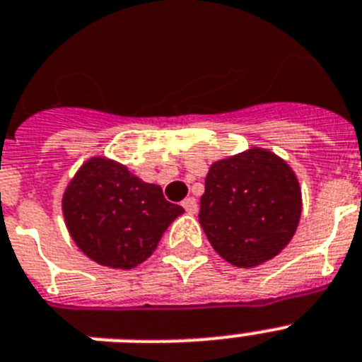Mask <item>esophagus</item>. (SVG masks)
Listing matches in <instances>:
<instances>
[{"label":"esophagus","instance_id":"esophagus-1","mask_svg":"<svg viewBox=\"0 0 362 362\" xmlns=\"http://www.w3.org/2000/svg\"><path fill=\"white\" fill-rule=\"evenodd\" d=\"M181 205H183V209L188 212V214H196V212H197L196 197H187V199H185V202L181 203Z\"/></svg>","mask_w":362,"mask_h":362}]
</instances>
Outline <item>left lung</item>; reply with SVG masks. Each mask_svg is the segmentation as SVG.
<instances>
[{"label": "left lung", "instance_id": "1", "mask_svg": "<svg viewBox=\"0 0 362 362\" xmlns=\"http://www.w3.org/2000/svg\"><path fill=\"white\" fill-rule=\"evenodd\" d=\"M199 203V223L214 251L243 269L280 255L302 214L296 174L265 148L212 163Z\"/></svg>", "mask_w": 362, "mask_h": 362}]
</instances>
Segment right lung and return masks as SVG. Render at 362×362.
<instances>
[{"mask_svg": "<svg viewBox=\"0 0 362 362\" xmlns=\"http://www.w3.org/2000/svg\"><path fill=\"white\" fill-rule=\"evenodd\" d=\"M66 227L80 251L111 269H134L150 258L183 206L166 202L117 160L91 157L62 197Z\"/></svg>", "mask_w": 362, "mask_h": 362, "instance_id": "right-lung-1", "label": "right lung"}]
</instances>
